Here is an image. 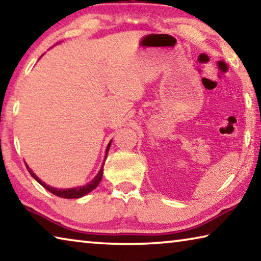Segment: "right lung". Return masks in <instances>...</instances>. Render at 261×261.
I'll use <instances>...</instances> for the list:
<instances>
[{"label": "right lung", "instance_id": "1", "mask_svg": "<svg viewBox=\"0 0 261 261\" xmlns=\"http://www.w3.org/2000/svg\"><path fill=\"white\" fill-rule=\"evenodd\" d=\"M111 142L112 141H110V143L108 144V148H106V152H105V160L106 157H108V152H109V149L111 147ZM105 160H104V163H105ZM104 163H102L101 168L99 170V172L97 173V176L92 179V180L87 184V185H83V186H80V187H74V189H66V190H61V189H55V187H52L49 185H46L44 181H41L39 178L36 176V173H33V171L29 168L28 164L27 165V169L29 170V172L31 176L36 179V180L40 184L41 186H44L47 191H49L50 193H53L54 195H58L60 198H65V199H79V198H82V196L87 195L88 193H90L91 191H93L98 186V184L100 182L101 178H102V169H104Z\"/></svg>", "mask_w": 261, "mask_h": 261}]
</instances>
